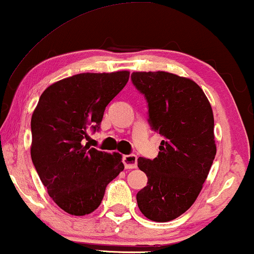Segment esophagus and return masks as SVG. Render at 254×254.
<instances>
[{
	"instance_id": "1",
	"label": "esophagus",
	"mask_w": 254,
	"mask_h": 254,
	"mask_svg": "<svg viewBox=\"0 0 254 254\" xmlns=\"http://www.w3.org/2000/svg\"><path fill=\"white\" fill-rule=\"evenodd\" d=\"M123 162L126 169L137 168V157L135 155H126L123 157Z\"/></svg>"
}]
</instances>
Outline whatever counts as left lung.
I'll use <instances>...</instances> for the list:
<instances>
[{
    "label": "left lung",
    "instance_id": "8db88e82",
    "mask_svg": "<svg viewBox=\"0 0 254 254\" xmlns=\"http://www.w3.org/2000/svg\"><path fill=\"white\" fill-rule=\"evenodd\" d=\"M131 82L147 99L151 128L164 137L157 157L137 159L148 177L136 194L137 206L149 220L169 222L192 206L209 173L216 155L213 110L190 78L135 71Z\"/></svg>",
    "mask_w": 254,
    "mask_h": 254
}]
</instances>
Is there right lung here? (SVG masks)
Segmentation results:
<instances>
[{"instance_id": "add662e5", "label": "right lung", "mask_w": 254, "mask_h": 254, "mask_svg": "<svg viewBox=\"0 0 254 254\" xmlns=\"http://www.w3.org/2000/svg\"><path fill=\"white\" fill-rule=\"evenodd\" d=\"M129 71L83 72L43 92L31 119V158L41 183L65 213L83 216L102 202L109 183L125 169L118 152L84 144L104 111L127 84Z\"/></svg>"}]
</instances>
